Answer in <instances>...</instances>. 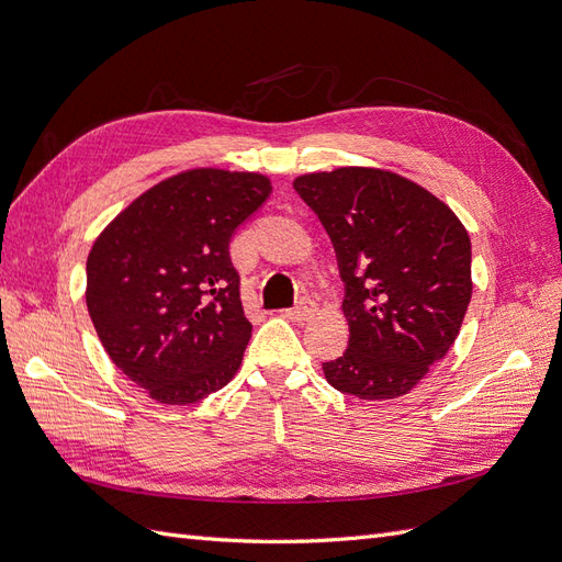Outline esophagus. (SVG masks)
<instances>
[{"mask_svg": "<svg viewBox=\"0 0 562 562\" xmlns=\"http://www.w3.org/2000/svg\"><path fill=\"white\" fill-rule=\"evenodd\" d=\"M314 314H316V302L312 297H302L293 310H285V318L297 321V323L310 321Z\"/></svg>", "mask_w": 562, "mask_h": 562, "instance_id": "esophagus-1", "label": "esophagus"}]
</instances>
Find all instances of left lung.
<instances>
[{
  "label": "left lung",
  "instance_id": "1",
  "mask_svg": "<svg viewBox=\"0 0 562 562\" xmlns=\"http://www.w3.org/2000/svg\"><path fill=\"white\" fill-rule=\"evenodd\" d=\"M295 192L326 227L349 345L323 363L342 394H407L454 345L471 302V241L457 215L424 187L380 168L302 176Z\"/></svg>",
  "mask_w": 562,
  "mask_h": 562
}]
</instances>
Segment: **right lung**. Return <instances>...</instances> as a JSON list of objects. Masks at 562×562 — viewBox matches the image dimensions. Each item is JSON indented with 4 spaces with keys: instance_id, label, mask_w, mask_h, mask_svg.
<instances>
[{
    "instance_id": "add662e5",
    "label": "right lung",
    "mask_w": 562,
    "mask_h": 562,
    "mask_svg": "<svg viewBox=\"0 0 562 562\" xmlns=\"http://www.w3.org/2000/svg\"><path fill=\"white\" fill-rule=\"evenodd\" d=\"M269 194L265 176L194 168L151 187L98 236L87 307L112 363L149 398L190 405L239 370L252 326L229 241Z\"/></svg>"
}]
</instances>
